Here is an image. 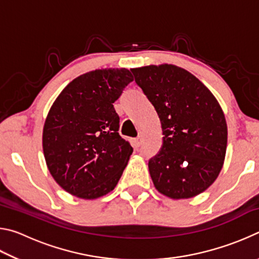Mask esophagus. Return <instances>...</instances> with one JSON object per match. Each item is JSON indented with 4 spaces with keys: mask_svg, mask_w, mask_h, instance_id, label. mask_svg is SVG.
Returning a JSON list of instances; mask_svg holds the SVG:
<instances>
[{
    "mask_svg": "<svg viewBox=\"0 0 259 259\" xmlns=\"http://www.w3.org/2000/svg\"><path fill=\"white\" fill-rule=\"evenodd\" d=\"M140 144H142V139H140V137H137L133 140V145L135 148H138L140 146Z\"/></svg>",
    "mask_w": 259,
    "mask_h": 259,
    "instance_id": "34e87169",
    "label": "esophagus"
}]
</instances>
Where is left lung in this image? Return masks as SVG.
<instances>
[{"mask_svg":"<svg viewBox=\"0 0 259 259\" xmlns=\"http://www.w3.org/2000/svg\"><path fill=\"white\" fill-rule=\"evenodd\" d=\"M131 72L161 121L163 144L148 161L155 188L176 200L200 194L224 164L227 125L221 105L199 78L175 65Z\"/></svg>","mask_w":259,"mask_h":259,"instance_id":"8db88e82","label":"left lung"}]
</instances>
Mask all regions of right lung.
Returning <instances> with one entry per match:
<instances>
[{
	"label": "right lung",
	"mask_w": 259,
	"mask_h": 259,
	"mask_svg": "<svg viewBox=\"0 0 259 259\" xmlns=\"http://www.w3.org/2000/svg\"><path fill=\"white\" fill-rule=\"evenodd\" d=\"M134 81L125 68L96 69L68 83L43 126L48 169L69 194L94 200L114 190L133 147L119 135L113 103Z\"/></svg>",
	"instance_id": "obj_1"
}]
</instances>
